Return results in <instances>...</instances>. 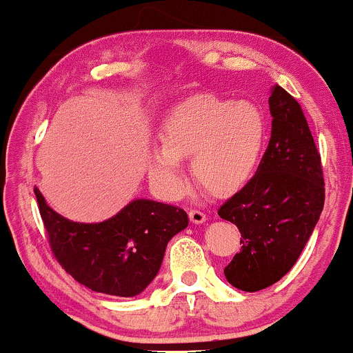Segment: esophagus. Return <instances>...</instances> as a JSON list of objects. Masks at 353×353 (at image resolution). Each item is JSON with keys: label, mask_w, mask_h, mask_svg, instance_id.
I'll use <instances>...</instances> for the list:
<instances>
[{"label": "esophagus", "mask_w": 353, "mask_h": 353, "mask_svg": "<svg viewBox=\"0 0 353 353\" xmlns=\"http://www.w3.org/2000/svg\"><path fill=\"white\" fill-rule=\"evenodd\" d=\"M189 219L192 224H202V222H205V214L202 212V210H197V209H190L189 210Z\"/></svg>", "instance_id": "esophagus-1"}]
</instances>
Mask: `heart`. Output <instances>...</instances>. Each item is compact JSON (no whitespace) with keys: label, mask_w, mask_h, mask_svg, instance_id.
Returning <instances> with one entry per match:
<instances>
[{"label":"heart","mask_w":353,"mask_h":353,"mask_svg":"<svg viewBox=\"0 0 353 353\" xmlns=\"http://www.w3.org/2000/svg\"><path fill=\"white\" fill-rule=\"evenodd\" d=\"M267 137V117L252 101L196 94L165 116L163 145L149 151V174L165 197H179L188 188L181 159H192L202 188L214 196H230L257 172Z\"/></svg>","instance_id":"1"}]
</instances>
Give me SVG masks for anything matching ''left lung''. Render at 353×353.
Instances as JSON below:
<instances>
[{
	"mask_svg": "<svg viewBox=\"0 0 353 353\" xmlns=\"http://www.w3.org/2000/svg\"><path fill=\"white\" fill-rule=\"evenodd\" d=\"M269 106L272 132L261 165L217 210L241 230L242 247L224 274L244 292L270 287L292 269L325 201L320 154L301 104L274 86Z\"/></svg>",
	"mask_w": 353,
	"mask_h": 353,
	"instance_id": "left-lung-1",
	"label": "left lung"
}]
</instances>
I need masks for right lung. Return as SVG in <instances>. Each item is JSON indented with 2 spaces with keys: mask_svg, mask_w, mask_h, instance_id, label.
Instances as JSON below:
<instances>
[{
  "mask_svg": "<svg viewBox=\"0 0 353 353\" xmlns=\"http://www.w3.org/2000/svg\"><path fill=\"white\" fill-rule=\"evenodd\" d=\"M48 241L56 261L94 292L134 297L159 272L165 245L188 228L184 209L136 199L98 224L72 222L54 212L34 188Z\"/></svg>",
  "mask_w": 353,
  "mask_h": 353,
  "instance_id": "1",
  "label": "right lung"
}]
</instances>
